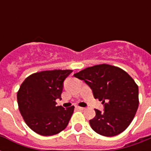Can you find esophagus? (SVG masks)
I'll use <instances>...</instances> for the list:
<instances>
[{
	"label": "esophagus",
	"instance_id": "34e87169",
	"mask_svg": "<svg viewBox=\"0 0 151 151\" xmlns=\"http://www.w3.org/2000/svg\"><path fill=\"white\" fill-rule=\"evenodd\" d=\"M76 108H77V109H78V110H84L85 109V107H81V106H76Z\"/></svg>",
	"mask_w": 151,
	"mask_h": 151
}]
</instances>
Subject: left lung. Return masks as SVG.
I'll use <instances>...</instances> for the list:
<instances>
[{"instance_id":"8db88e82","label":"left lung","mask_w":151,"mask_h":151,"mask_svg":"<svg viewBox=\"0 0 151 151\" xmlns=\"http://www.w3.org/2000/svg\"><path fill=\"white\" fill-rule=\"evenodd\" d=\"M73 76L84 81L92 90L95 99L104 105V112L95 109L96 117L89 121L92 129L108 137L124 132L139 106V88L131 76L108 64L88 67Z\"/></svg>"}]
</instances>
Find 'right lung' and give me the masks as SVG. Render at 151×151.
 I'll return each mask as SVG.
<instances>
[{
    "instance_id": "right-lung-1",
    "label": "right lung",
    "mask_w": 151,
    "mask_h": 151,
    "mask_svg": "<svg viewBox=\"0 0 151 151\" xmlns=\"http://www.w3.org/2000/svg\"><path fill=\"white\" fill-rule=\"evenodd\" d=\"M71 70H53L27 77L17 93L20 114L29 129L41 136H53L67 126L74 106H56L61 99L63 81Z\"/></svg>"
}]
</instances>
